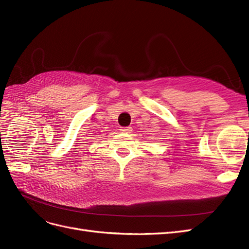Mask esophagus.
Returning <instances> with one entry per match:
<instances>
[{"label":"esophagus","mask_w":249,"mask_h":249,"mask_svg":"<svg viewBox=\"0 0 249 249\" xmlns=\"http://www.w3.org/2000/svg\"><path fill=\"white\" fill-rule=\"evenodd\" d=\"M130 129H131L130 127H121V129H120V130H121L122 132H129Z\"/></svg>","instance_id":"1"}]
</instances>
